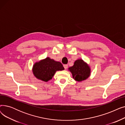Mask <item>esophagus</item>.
Returning a JSON list of instances; mask_svg holds the SVG:
<instances>
[{
    "label": "esophagus",
    "instance_id": "1",
    "mask_svg": "<svg viewBox=\"0 0 125 125\" xmlns=\"http://www.w3.org/2000/svg\"><path fill=\"white\" fill-rule=\"evenodd\" d=\"M63 67H64V68L66 69H67V67H68V65L67 64H64L63 65Z\"/></svg>",
    "mask_w": 125,
    "mask_h": 125
}]
</instances>
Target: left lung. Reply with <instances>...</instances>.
I'll return each instance as SVG.
<instances>
[{
	"mask_svg": "<svg viewBox=\"0 0 125 125\" xmlns=\"http://www.w3.org/2000/svg\"><path fill=\"white\" fill-rule=\"evenodd\" d=\"M74 80L82 82L86 80L90 75L89 66L82 59H78L74 62L73 66L69 68Z\"/></svg>",
	"mask_w": 125,
	"mask_h": 125,
	"instance_id": "obj_1",
	"label": "left lung"
}]
</instances>
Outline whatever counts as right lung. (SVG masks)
<instances>
[{
	"label": "right lung",
	"mask_w": 125,
	"mask_h": 125,
	"mask_svg": "<svg viewBox=\"0 0 125 125\" xmlns=\"http://www.w3.org/2000/svg\"><path fill=\"white\" fill-rule=\"evenodd\" d=\"M64 69L61 63L47 57L34 64L33 67V73L38 79L47 82L52 79L57 71Z\"/></svg>",
	"instance_id": "add662e5"
}]
</instances>
